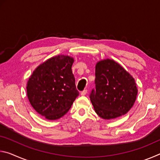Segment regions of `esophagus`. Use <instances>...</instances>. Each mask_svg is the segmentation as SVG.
<instances>
[{
  "label": "esophagus",
  "mask_w": 160,
  "mask_h": 160,
  "mask_svg": "<svg viewBox=\"0 0 160 160\" xmlns=\"http://www.w3.org/2000/svg\"><path fill=\"white\" fill-rule=\"evenodd\" d=\"M87 92H88V90H84L83 91L81 92V95H82V96H85V94H87Z\"/></svg>",
  "instance_id": "esophagus-1"
}]
</instances>
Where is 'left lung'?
Here are the masks:
<instances>
[{
	"label": "left lung",
	"mask_w": 160,
	"mask_h": 160,
	"mask_svg": "<svg viewBox=\"0 0 160 160\" xmlns=\"http://www.w3.org/2000/svg\"><path fill=\"white\" fill-rule=\"evenodd\" d=\"M95 88L90 98L100 117L112 119L126 114L136 99L134 78L114 61L98 62L95 68Z\"/></svg>",
	"instance_id": "obj_1"
}]
</instances>
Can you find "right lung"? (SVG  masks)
<instances>
[{"mask_svg": "<svg viewBox=\"0 0 160 160\" xmlns=\"http://www.w3.org/2000/svg\"><path fill=\"white\" fill-rule=\"evenodd\" d=\"M73 58H51L35 69L27 86L29 101L39 114L56 120L68 112L79 95L72 72Z\"/></svg>", "mask_w": 160, "mask_h": 160, "instance_id": "1", "label": "right lung"}]
</instances>
